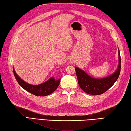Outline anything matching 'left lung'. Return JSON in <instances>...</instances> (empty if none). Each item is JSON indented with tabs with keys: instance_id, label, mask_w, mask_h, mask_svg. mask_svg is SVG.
Segmentation results:
<instances>
[{
	"instance_id": "8db88e82",
	"label": "left lung",
	"mask_w": 131,
	"mask_h": 131,
	"mask_svg": "<svg viewBox=\"0 0 131 131\" xmlns=\"http://www.w3.org/2000/svg\"><path fill=\"white\" fill-rule=\"evenodd\" d=\"M118 65L112 74L102 78H95L89 75L83 70L75 68L78 84L83 91L90 95H101L110 89L119 77L121 67V57L118 49Z\"/></svg>"
}]
</instances>
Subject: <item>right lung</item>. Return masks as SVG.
Segmentation results:
<instances>
[{"mask_svg":"<svg viewBox=\"0 0 131 131\" xmlns=\"http://www.w3.org/2000/svg\"><path fill=\"white\" fill-rule=\"evenodd\" d=\"M13 69L15 78L19 85L25 91L37 96H44L50 95L57 88L60 82V78L56 80L52 77L46 82L40 84L31 85L23 80L17 74L14 67Z\"/></svg>","mask_w":131,"mask_h":131,"instance_id":"add662e5","label":"right lung"}]
</instances>
